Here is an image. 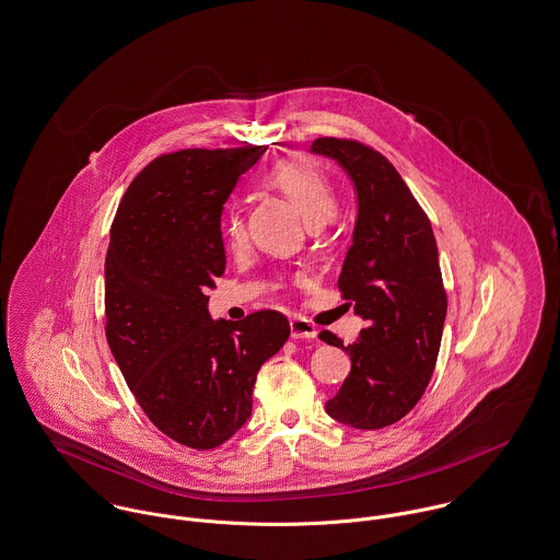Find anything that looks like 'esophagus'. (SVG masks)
Listing matches in <instances>:
<instances>
[{
    "instance_id": "esophagus-1",
    "label": "esophagus",
    "mask_w": 560,
    "mask_h": 560,
    "mask_svg": "<svg viewBox=\"0 0 560 560\" xmlns=\"http://www.w3.org/2000/svg\"><path fill=\"white\" fill-rule=\"evenodd\" d=\"M290 330H292V339H305V341H311V339L317 337L315 326L311 324L310 319H305V317H292V319H290Z\"/></svg>"
}]
</instances>
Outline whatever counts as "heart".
<instances>
[{
	"instance_id": "b5f03b06",
	"label": "heart",
	"mask_w": 560,
	"mask_h": 560,
	"mask_svg": "<svg viewBox=\"0 0 560 560\" xmlns=\"http://www.w3.org/2000/svg\"><path fill=\"white\" fill-rule=\"evenodd\" d=\"M261 183L281 192L301 212L310 228H322L337 214V199L330 183L305 154H292L277 161L270 170L264 172ZM223 234L232 247H238L245 241V223L238 210H230L225 214ZM272 285L281 288L283 281L277 277Z\"/></svg>"
}]
</instances>
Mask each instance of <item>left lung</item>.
<instances>
[{
	"label": "left lung",
	"instance_id": "left-lung-1",
	"mask_svg": "<svg viewBox=\"0 0 560 560\" xmlns=\"http://www.w3.org/2000/svg\"><path fill=\"white\" fill-rule=\"evenodd\" d=\"M311 150L335 159L357 187L359 217L337 288L368 322L348 348L330 330L319 332L352 361L326 412L357 430H382L419 404L438 361L446 290L432 223L393 163L372 145L317 137Z\"/></svg>",
	"mask_w": 560,
	"mask_h": 560
}]
</instances>
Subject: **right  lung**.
I'll return each instance as SVG.
<instances>
[{
	"mask_svg": "<svg viewBox=\"0 0 560 560\" xmlns=\"http://www.w3.org/2000/svg\"><path fill=\"white\" fill-rule=\"evenodd\" d=\"M266 145L161 154L126 188L105 259V335L145 417L208 451L250 417L259 368L290 337L279 311L214 322L208 290L225 272L223 203Z\"/></svg>",
	"mask_w": 560,
	"mask_h": 560,
	"instance_id": "add662e5",
	"label": "right lung"
}]
</instances>
